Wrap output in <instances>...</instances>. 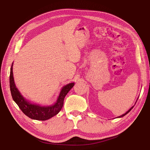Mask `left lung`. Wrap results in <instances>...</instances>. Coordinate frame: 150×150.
<instances>
[{
    "mask_svg": "<svg viewBox=\"0 0 150 150\" xmlns=\"http://www.w3.org/2000/svg\"><path fill=\"white\" fill-rule=\"evenodd\" d=\"M133 108V106H132V107L131 108H130V109H129V110H128V111H127V112H126V113H124V114L122 115H120V116H119V117H124V115H126L127 113H128L129 112V111L132 110V108Z\"/></svg>",
    "mask_w": 150,
    "mask_h": 150,
    "instance_id": "obj_1",
    "label": "left lung"
}]
</instances>
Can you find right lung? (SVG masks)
<instances>
[{"label":"right lung","instance_id":"obj_1","mask_svg":"<svg viewBox=\"0 0 150 150\" xmlns=\"http://www.w3.org/2000/svg\"><path fill=\"white\" fill-rule=\"evenodd\" d=\"M75 83H69L62 87L56 103L51 106H40L39 104L31 103L26 100L15 84L13 75V64L10 69L9 76V86L13 99L18 105L19 108L26 116L30 119L38 120H46L56 115L61 110L64 104V100L67 93L73 87Z\"/></svg>","mask_w":150,"mask_h":150}]
</instances>
